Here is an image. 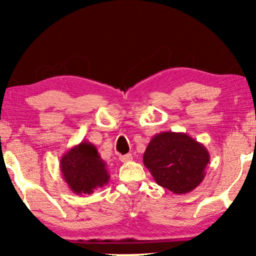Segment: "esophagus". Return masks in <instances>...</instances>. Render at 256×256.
<instances>
[{"instance_id": "1", "label": "esophagus", "mask_w": 256, "mask_h": 256, "mask_svg": "<svg viewBox=\"0 0 256 256\" xmlns=\"http://www.w3.org/2000/svg\"><path fill=\"white\" fill-rule=\"evenodd\" d=\"M132 159H133V157H132L131 154L120 156V162H130Z\"/></svg>"}]
</instances>
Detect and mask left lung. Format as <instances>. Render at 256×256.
I'll list each match as a JSON object with an SVG mask.
<instances>
[{
    "label": "left lung",
    "instance_id": "obj_1",
    "mask_svg": "<svg viewBox=\"0 0 256 256\" xmlns=\"http://www.w3.org/2000/svg\"><path fill=\"white\" fill-rule=\"evenodd\" d=\"M209 151L185 133L162 132L151 138L144 164L158 185L175 194H185L202 183Z\"/></svg>",
    "mask_w": 256,
    "mask_h": 256
}]
</instances>
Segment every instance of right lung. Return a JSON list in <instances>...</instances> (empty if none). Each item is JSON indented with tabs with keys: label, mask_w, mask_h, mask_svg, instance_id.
<instances>
[{
	"label": "right lung",
	"mask_w": 256,
	"mask_h": 256,
	"mask_svg": "<svg viewBox=\"0 0 256 256\" xmlns=\"http://www.w3.org/2000/svg\"><path fill=\"white\" fill-rule=\"evenodd\" d=\"M63 180L76 196L92 194L110 180L106 162L90 142H81L63 154L60 164Z\"/></svg>",
	"instance_id": "add662e5"
}]
</instances>
